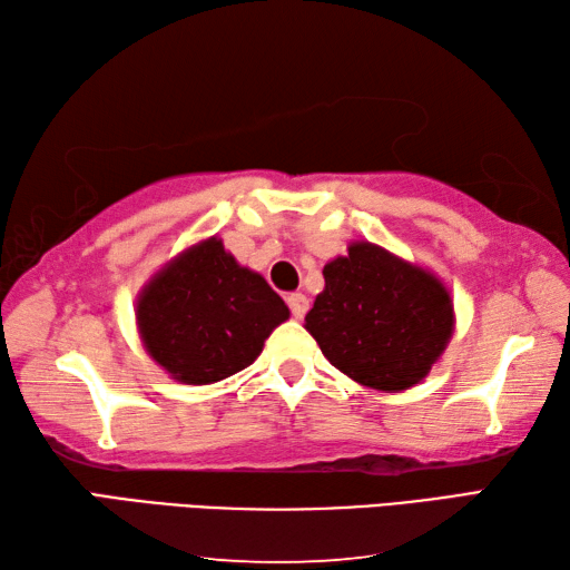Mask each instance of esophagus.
Here are the masks:
<instances>
[{"label": "esophagus", "mask_w": 570, "mask_h": 570, "mask_svg": "<svg viewBox=\"0 0 570 570\" xmlns=\"http://www.w3.org/2000/svg\"><path fill=\"white\" fill-rule=\"evenodd\" d=\"M287 305H289V309H293V315L297 320H302V317L307 315V309H309V299H307V295L293 293V295H287Z\"/></svg>", "instance_id": "obj_1"}]
</instances>
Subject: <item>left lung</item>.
Masks as SVG:
<instances>
[{
    "label": "left lung",
    "mask_w": 570,
    "mask_h": 570,
    "mask_svg": "<svg viewBox=\"0 0 570 570\" xmlns=\"http://www.w3.org/2000/svg\"><path fill=\"white\" fill-rule=\"evenodd\" d=\"M324 265V289L305 330L322 354L366 389L421 383L448 350L455 309L443 281L368 240Z\"/></svg>",
    "instance_id": "1"
}]
</instances>
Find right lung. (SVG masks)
I'll use <instances>...</instances> for the list:
<instances>
[{
  "label": "right lung",
  "mask_w": 570,
  "mask_h": 570,
  "mask_svg": "<svg viewBox=\"0 0 570 570\" xmlns=\"http://www.w3.org/2000/svg\"><path fill=\"white\" fill-rule=\"evenodd\" d=\"M289 317L283 297L218 236L174 255L139 289L135 320L147 354L189 386L238 374Z\"/></svg>",
  "instance_id": "add662e5"
}]
</instances>
